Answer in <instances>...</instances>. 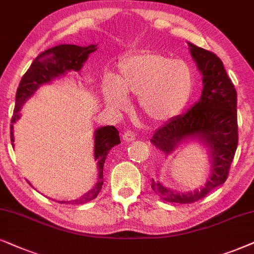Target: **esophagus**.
<instances>
[{
  "label": "esophagus",
  "instance_id": "obj_1",
  "mask_svg": "<svg viewBox=\"0 0 254 254\" xmlns=\"http://www.w3.org/2000/svg\"><path fill=\"white\" fill-rule=\"evenodd\" d=\"M122 138H123L124 143H130V141L136 140V133H134L133 131L127 130V131H125V132L123 133V136H122Z\"/></svg>",
  "mask_w": 254,
  "mask_h": 254
}]
</instances>
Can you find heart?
<instances>
[{
  "instance_id": "obj_1",
  "label": "heart",
  "mask_w": 254,
  "mask_h": 254,
  "mask_svg": "<svg viewBox=\"0 0 254 254\" xmlns=\"http://www.w3.org/2000/svg\"><path fill=\"white\" fill-rule=\"evenodd\" d=\"M194 87L190 65L165 54L141 52L118 63L113 80L102 84V95L110 108L121 109L125 96H137L140 113L153 123H162L180 113Z\"/></svg>"
}]
</instances>
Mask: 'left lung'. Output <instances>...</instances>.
<instances>
[{
  "label": "left lung",
  "mask_w": 254,
  "mask_h": 254,
  "mask_svg": "<svg viewBox=\"0 0 254 254\" xmlns=\"http://www.w3.org/2000/svg\"><path fill=\"white\" fill-rule=\"evenodd\" d=\"M191 58L202 74L200 100L187 113L175 116L155 131L150 139L155 148L170 155L182 143L198 141L207 148L210 174L203 187L194 191H177L152 180V189L161 200L192 203L224 184L238 145L237 92L222 60L210 51L188 43Z\"/></svg>",
  "instance_id": "left-lung-1"
}]
</instances>
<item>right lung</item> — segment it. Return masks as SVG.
Listing matches in <instances>:
<instances>
[{"label": "right lung", "mask_w": 254, "mask_h": 254, "mask_svg": "<svg viewBox=\"0 0 254 254\" xmlns=\"http://www.w3.org/2000/svg\"><path fill=\"white\" fill-rule=\"evenodd\" d=\"M97 45L77 46L60 44L44 51L33 60L31 66L23 75L16 92V103L10 127V138L13 146V123L21 118V109L26 101L37 92L40 86L65 76L67 73L80 72L90 53L97 50ZM121 143L120 132L113 125L101 127L94 131V159L97 162V182L86 194L67 203L83 204L97 197L103 185V166L109 151ZM64 201L60 202L63 203ZM65 203V202H64Z\"/></svg>", "instance_id": "add662e5"}]
</instances>
